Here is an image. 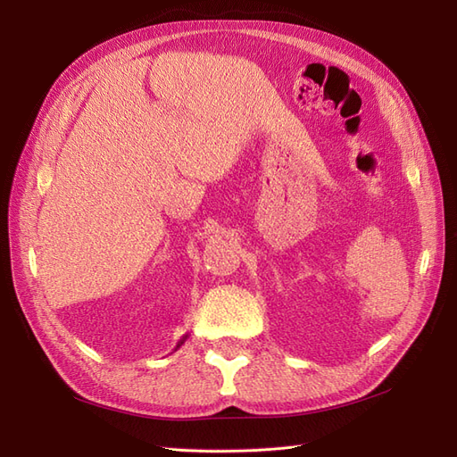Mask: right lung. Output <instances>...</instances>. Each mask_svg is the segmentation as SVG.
Instances as JSON below:
<instances>
[{
	"label": "right lung",
	"mask_w": 457,
	"mask_h": 457,
	"mask_svg": "<svg viewBox=\"0 0 457 457\" xmlns=\"http://www.w3.org/2000/svg\"><path fill=\"white\" fill-rule=\"evenodd\" d=\"M187 337H188V334H185V336H183V337H181V339H179V343H177V347H175V351H177V349H179V347H181V345H183V343H185V341H187Z\"/></svg>",
	"instance_id": "right-lung-1"
}]
</instances>
